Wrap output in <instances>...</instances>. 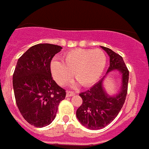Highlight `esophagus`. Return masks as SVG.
<instances>
[{
	"label": "esophagus",
	"mask_w": 149,
	"mask_h": 149,
	"mask_svg": "<svg viewBox=\"0 0 149 149\" xmlns=\"http://www.w3.org/2000/svg\"><path fill=\"white\" fill-rule=\"evenodd\" d=\"M74 95V92L71 91H68L66 92V97H72V96Z\"/></svg>",
	"instance_id": "obj_1"
}]
</instances>
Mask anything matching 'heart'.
<instances>
[{"label":"heart","instance_id":"b5f03b06","mask_svg":"<svg viewBox=\"0 0 149 149\" xmlns=\"http://www.w3.org/2000/svg\"><path fill=\"white\" fill-rule=\"evenodd\" d=\"M63 61L54 58L50 69L54 79L60 85L70 81L72 76L82 86L88 87L97 81L104 71L107 56L101 49L71 50L64 54Z\"/></svg>","mask_w":149,"mask_h":149}]
</instances>
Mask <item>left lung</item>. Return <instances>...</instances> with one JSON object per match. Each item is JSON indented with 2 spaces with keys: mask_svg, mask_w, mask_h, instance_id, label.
<instances>
[{
  "mask_svg": "<svg viewBox=\"0 0 149 149\" xmlns=\"http://www.w3.org/2000/svg\"><path fill=\"white\" fill-rule=\"evenodd\" d=\"M110 57V67L106 75L91 89L79 94L82 104L76 111L79 122L89 130H100L110 124L121 110L127 94L129 71L123 58L109 48L100 46ZM121 74V87L115 95H109L103 88V80L112 70Z\"/></svg>",
  "mask_w": 149,
  "mask_h": 149,
  "instance_id": "obj_1",
  "label": "left lung"
}]
</instances>
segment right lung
Listing matches in <instances>:
<instances>
[{"label":"right lung","mask_w":149,"mask_h":149,"mask_svg":"<svg viewBox=\"0 0 149 149\" xmlns=\"http://www.w3.org/2000/svg\"><path fill=\"white\" fill-rule=\"evenodd\" d=\"M62 47L49 43L30 47L17 61L13 74L16 103L23 117L36 127L49 125L55 119L65 90L52 79L50 64Z\"/></svg>","instance_id":"1"}]
</instances>
